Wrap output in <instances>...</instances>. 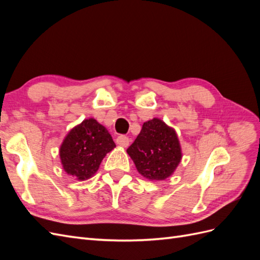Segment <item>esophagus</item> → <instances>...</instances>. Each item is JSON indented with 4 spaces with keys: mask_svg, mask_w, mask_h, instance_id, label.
<instances>
[{
    "mask_svg": "<svg viewBox=\"0 0 260 260\" xmlns=\"http://www.w3.org/2000/svg\"><path fill=\"white\" fill-rule=\"evenodd\" d=\"M116 142L118 145H120L122 147H127L130 143V139L127 136H119L116 139Z\"/></svg>",
    "mask_w": 260,
    "mask_h": 260,
    "instance_id": "1",
    "label": "esophagus"
}]
</instances>
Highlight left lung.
Here are the masks:
<instances>
[{"mask_svg": "<svg viewBox=\"0 0 260 260\" xmlns=\"http://www.w3.org/2000/svg\"><path fill=\"white\" fill-rule=\"evenodd\" d=\"M127 153L140 175L160 181L174 174L182 158L177 133L158 118L143 123L142 130Z\"/></svg>", "mask_w": 260, "mask_h": 260, "instance_id": "1", "label": "left lung"}]
</instances>
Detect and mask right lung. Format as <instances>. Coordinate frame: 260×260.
<instances>
[{"label":"right lung","mask_w":260,"mask_h":260,"mask_svg":"<svg viewBox=\"0 0 260 260\" xmlns=\"http://www.w3.org/2000/svg\"><path fill=\"white\" fill-rule=\"evenodd\" d=\"M116 147L107 129L93 118L84 119L68 132L59 148L65 172L77 180L95 175L107 153Z\"/></svg>","instance_id":"right-lung-1"}]
</instances>
